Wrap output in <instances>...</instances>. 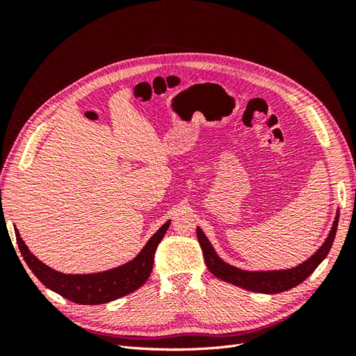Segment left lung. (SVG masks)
<instances>
[{"mask_svg":"<svg viewBox=\"0 0 356 356\" xmlns=\"http://www.w3.org/2000/svg\"><path fill=\"white\" fill-rule=\"evenodd\" d=\"M337 225H339V211H337L336 218H334L332 227L327 236V239L324 243H322L319 250L310 258H307L306 261H303L296 267L284 268V270H260V272L254 270L252 272V270H243V268L227 264L224 260H221L217 252H215L211 242L208 241V238L204 236L200 227H197V241L202 246L204 263H207V267L209 268V272L213 276H217L224 282L233 284L236 286H241L248 291H254V293L277 294L297 286L298 284L303 282L306 277H309L312 273H314L315 268L322 263V260H324L331 250L334 238H336Z\"/></svg>","mask_w":356,"mask_h":356,"instance_id":"1","label":"left lung"}]
</instances>
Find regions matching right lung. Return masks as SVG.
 Listing matches in <instances>:
<instances>
[{
    "instance_id": "obj_1",
    "label": "right lung",
    "mask_w": 356,
    "mask_h": 356,
    "mask_svg": "<svg viewBox=\"0 0 356 356\" xmlns=\"http://www.w3.org/2000/svg\"><path fill=\"white\" fill-rule=\"evenodd\" d=\"M170 220L149 238L139 254L126 264L110 268V270L89 275H65L53 270L51 267L41 263L32 254L25 242L20 238L19 230L15 227L16 241L19 245L25 263L31 268L38 281L49 289L55 291L59 296L79 305H104L113 300L120 298L126 294L134 293L135 289L143 286L153 270L154 252L157 245L163 239L169 229Z\"/></svg>"
}]
</instances>
